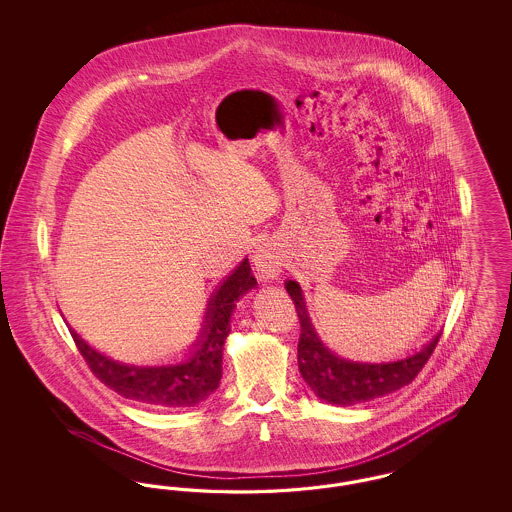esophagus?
<instances>
[{
    "instance_id": "34e87169",
    "label": "esophagus",
    "mask_w": 512,
    "mask_h": 512,
    "mask_svg": "<svg viewBox=\"0 0 512 512\" xmlns=\"http://www.w3.org/2000/svg\"><path fill=\"white\" fill-rule=\"evenodd\" d=\"M255 267L261 272L263 278H274L280 270V257L276 251L272 249H259V253L255 255Z\"/></svg>"
}]
</instances>
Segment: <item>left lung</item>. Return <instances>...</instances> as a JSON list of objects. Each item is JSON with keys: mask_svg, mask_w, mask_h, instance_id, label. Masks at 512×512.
I'll list each match as a JSON object with an SVG mask.
<instances>
[{"mask_svg": "<svg viewBox=\"0 0 512 512\" xmlns=\"http://www.w3.org/2000/svg\"><path fill=\"white\" fill-rule=\"evenodd\" d=\"M286 290L292 297L301 336L297 343V363L303 380L317 393L318 399L332 405H355L388 395L411 384L438 345V334L428 345L407 359L393 363H357L332 353L317 336L309 318L303 293L297 282L288 280Z\"/></svg>", "mask_w": 512, "mask_h": 512, "instance_id": "8db88e82", "label": "left lung"}]
</instances>
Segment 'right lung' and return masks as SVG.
I'll list each match as a JSON object with an SVG mask.
<instances>
[{"label":"right lung","instance_id":"1","mask_svg":"<svg viewBox=\"0 0 512 512\" xmlns=\"http://www.w3.org/2000/svg\"><path fill=\"white\" fill-rule=\"evenodd\" d=\"M255 286L257 280L251 274L249 261L244 259L213 293L201 334L192 345L190 357L178 365H126L101 355L74 330H71V336L99 382L122 397L165 409L194 407L219 388L222 349L226 336L230 334V317L236 301Z\"/></svg>","mask_w":512,"mask_h":512}]
</instances>
